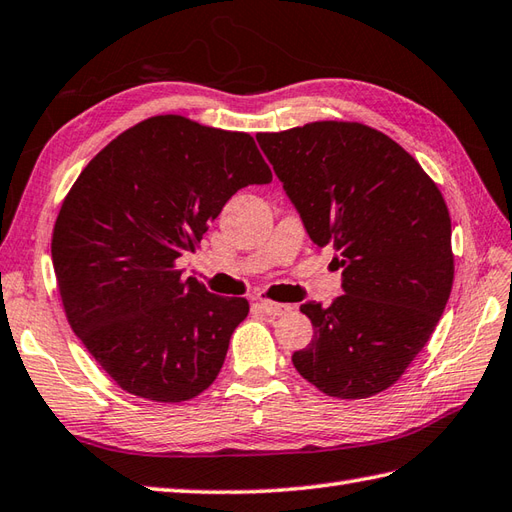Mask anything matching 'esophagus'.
I'll return each instance as SVG.
<instances>
[{
    "label": "esophagus",
    "mask_w": 512,
    "mask_h": 512,
    "mask_svg": "<svg viewBox=\"0 0 512 512\" xmlns=\"http://www.w3.org/2000/svg\"><path fill=\"white\" fill-rule=\"evenodd\" d=\"M258 309L263 311L265 315L278 317V315L289 313V311H291V304H282V302H274V300H260V302H258Z\"/></svg>",
    "instance_id": "obj_1"
}]
</instances>
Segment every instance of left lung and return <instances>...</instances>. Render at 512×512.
I'll use <instances>...</instances> for the list:
<instances>
[{
    "label": "left lung",
    "mask_w": 512,
    "mask_h": 512,
    "mask_svg": "<svg viewBox=\"0 0 512 512\" xmlns=\"http://www.w3.org/2000/svg\"><path fill=\"white\" fill-rule=\"evenodd\" d=\"M256 140L344 293L306 302L311 344L293 366L335 399L388 390L429 342L453 285L447 203L414 157L361 122L320 120Z\"/></svg>",
    "instance_id": "left-lung-1"
}]
</instances>
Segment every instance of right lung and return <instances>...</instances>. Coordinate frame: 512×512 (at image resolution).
Wrapping results in <instances>:
<instances>
[{"mask_svg": "<svg viewBox=\"0 0 512 512\" xmlns=\"http://www.w3.org/2000/svg\"><path fill=\"white\" fill-rule=\"evenodd\" d=\"M254 138L153 116L111 140L61 203L52 263L65 317L124 392L181 403L221 372L245 298H221L177 260L236 190L269 184Z\"/></svg>", "mask_w": 512, "mask_h": 512, "instance_id": "obj_1", "label": "right lung"}]
</instances>
